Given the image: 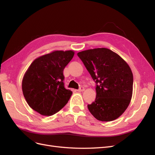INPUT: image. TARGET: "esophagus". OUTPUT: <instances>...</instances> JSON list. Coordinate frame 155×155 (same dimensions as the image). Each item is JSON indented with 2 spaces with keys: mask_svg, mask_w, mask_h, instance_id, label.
I'll list each match as a JSON object with an SVG mask.
<instances>
[{
  "mask_svg": "<svg viewBox=\"0 0 155 155\" xmlns=\"http://www.w3.org/2000/svg\"><path fill=\"white\" fill-rule=\"evenodd\" d=\"M84 90H85V88H84L83 87H79V88L78 89V90H77L78 92H82Z\"/></svg>",
  "mask_w": 155,
  "mask_h": 155,
  "instance_id": "1",
  "label": "esophagus"
}]
</instances>
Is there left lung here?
<instances>
[{
  "mask_svg": "<svg viewBox=\"0 0 155 155\" xmlns=\"http://www.w3.org/2000/svg\"><path fill=\"white\" fill-rule=\"evenodd\" d=\"M96 83V97L87 105L91 113L102 121L114 120L122 114L132 97V71L120 55L105 48L78 53Z\"/></svg>",
  "mask_w": 155,
  "mask_h": 155,
  "instance_id": "8db88e82",
  "label": "left lung"
}]
</instances>
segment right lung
<instances>
[{"label":"right lung","mask_w":155,"mask_h":155,"mask_svg":"<svg viewBox=\"0 0 155 155\" xmlns=\"http://www.w3.org/2000/svg\"><path fill=\"white\" fill-rule=\"evenodd\" d=\"M74 55L72 50L55 51L33 61L22 83L23 95L32 109L51 116L67 104L72 92L64 87L63 70Z\"/></svg>","instance_id":"1"}]
</instances>
